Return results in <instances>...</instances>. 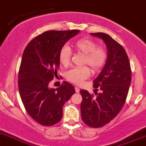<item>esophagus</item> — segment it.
I'll return each mask as SVG.
<instances>
[{
  "label": "esophagus",
  "mask_w": 146,
  "mask_h": 146,
  "mask_svg": "<svg viewBox=\"0 0 146 146\" xmlns=\"http://www.w3.org/2000/svg\"><path fill=\"white\" fill-rule=\"evenodd\" d=\"M75 92H76V93H80V89H79L78 87H75Z\"/></svg>",
  "instance_id": "34e87169"
}]
</instances>
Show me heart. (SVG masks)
<instances>
[{"instance_id":"heart-1","label":"heart","mask_w":146,"mask_h":146,"mask_svg":"<svg viewBox=\"0 0 146 146\" xmlns=\"http://www.w3.org/2000/svg\"><path fill=\"white\" fill-rule=\"evenodd\" d=\"M94 41L87 38L80 39L73 44L74 49L84 55L83 64L89 65L94 71L99 70L104 64L107 59V53L101 46H97ZM71 52L68 46H64L59 53V60L64 66H68L71 61ZM90 69L87 66L71 68L66 72V78L68 81L75 84H81L84 80L89 77Z\"/></svg>"}]
</instances>
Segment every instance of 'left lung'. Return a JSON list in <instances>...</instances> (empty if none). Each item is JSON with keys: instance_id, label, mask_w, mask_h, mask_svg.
Here are the masks:
<instances>
[{"instance_id": "1", "label": "left lung", "mask_w": 146, "mask_h": 146, "mask_svg": "<svg viewBox=\"0 0 146 146\" xmlns=\"http://www.w3.org/2000/svg\"><path fill=\"white\" fill-rule=\"evenodd\" d=\"M90 34L104 42L107 59L93 81V87L100 88L101 93H97L94 98L88 90H80V109L82 119L87 125L100 128L113 119L124 105L131 83V68L125 49L109 35L100 32Z\"/></svg>"}]
</instances>
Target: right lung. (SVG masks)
<instances>
[{
    "label": "right lung",
    "instance_id": "obj_1",
    "mask_svg": "<svg viewBox=\"0 0 146 146\" xmlns=\"http://www.w3.org/2000/svg\"><path fill=\"white\" fill-rule=\"evenodd\" d=\"M80 32L47 31L33 39L25 48L18 73V88L25 109L40 124L49 126L63 116V106L75 93L66 81L59 88H50L49 82L60 68L59 53L69 39Z\"/></svg>",
    "mask_w": 146,
    "mask_h": 146
}]
</instances>
